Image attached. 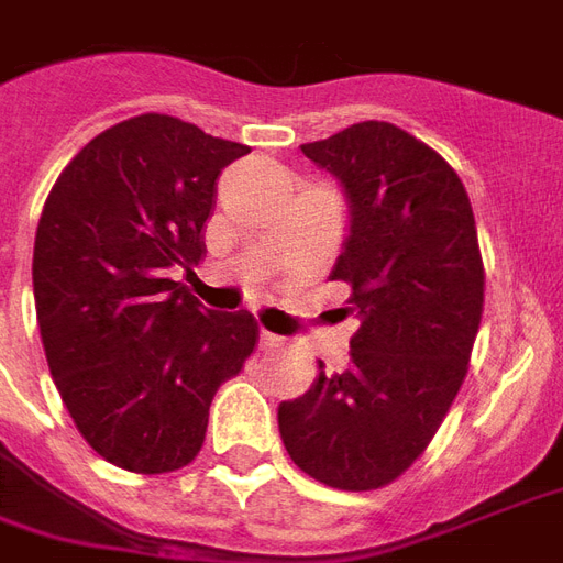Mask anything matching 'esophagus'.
<instances>
[{
	"label": "esophagus",
	"mask_w": 563,
	"mask_h": 563,
	"mask_svg": "<svg viewBox=\"0 0 563 563\" xmlns=\"http://www.w3.org/2000/svg\"><path fill=\"white\" fill-rule=\"evenodd\" d=\"M286 343V340H283V336H277V334H271V331H260V345L262 349H280V345Z\"/></svg>",
	"instance_id": "1"
}]
</instances>
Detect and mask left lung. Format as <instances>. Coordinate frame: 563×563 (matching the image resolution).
<instances>
[{"label":"left lung","instance_id":"left-lung-1","mask_svg":"<svg viewBox=\"0 0 563 563\" xmlns=\"http://www.w3.org/2000/svg\"><path fill=\"white\" fill-rule=\"evenodd\" d=\"M343 187L349 232L331 280L361 319L352 364L277 409L292 462L334 489H378L427 451L468 373L483 262L468 194L397 124L361 122L301 145Z\"/></svg>","mask_w":563,"mask_h":563}]
</instances>
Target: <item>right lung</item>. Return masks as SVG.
Masks as SVG:
<instances>
[{
	"instance_id": "1",
	"label": "right lung",
	"mask_w": 563,
	"mask_h": 563,
	"mask_svg": "<svg viewBox=\"0 0 563 563\" xmlns=\"http://www.w3.org/2000/svg\"><path fill=\"white\" fill-rule=\"evenodd\" d=\"M250 148L161 112L98 133L49 190L32 286L49 376L103 460L164 474L206 441L208 406L256 345L169 271L202 260L220 169Z\"/></svg>"
}]
</instances>
